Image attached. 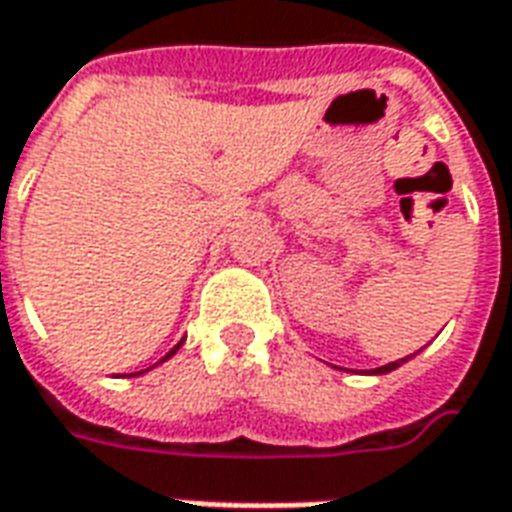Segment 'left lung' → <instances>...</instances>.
<instances>
[{
	"instance_id": "8db88e82",
	"label": "left lung",
	"mask_w": 512,
	"mask_h": 512,
	"mask_svg": "<svg viewBox=\"0 0 512 512\" xmlns=\"http://www.w3.org/2000/svg\"><path fill=\"white\" fill-rule=\"evenodd\" d=\"M406 359H408V356H406ZM406 359H397V362H389V365H384V367H376V370H373V373H378V376H381V373H392V370H395V367L403 365V362H406Z\"/></svg>"
}]
</instances>
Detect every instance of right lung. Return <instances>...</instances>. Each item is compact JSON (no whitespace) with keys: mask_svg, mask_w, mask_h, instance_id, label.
<instances>
[{"mask_svg":"<svg viewBox=\"0 0 512 512\" xmlns=\"http://www.w3.org/2000/svg\"><path fill=\"white\" fill-rule=\"evenodd\" d=\"M178 348H180V343H178V345H175V348H172V351H169V354H167V356H164V359H169V356L175 354V351H178ZM164 359H161V362H164ZM134 376H136V373H134Z\"/></svg>","mask_w":512,"mask_h":512,"instance_id":"add662e5","label":"right lung"}]
</instances>
